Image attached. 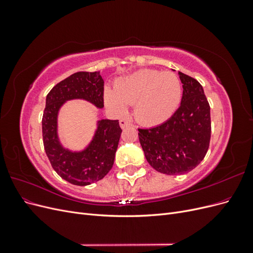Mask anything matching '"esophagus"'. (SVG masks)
<instances>
[{
	"label": "esophagus",
	"mask_w": 253,
	"mask_h": 253,
	"mask_svg": "<svg viewBox=\"0 0 253 253\" xmlns=\"http://www.w3.org/2000/svg\"><path fill=\"white\" fill-rule=\"evenodd\" d=\"M119 124H120V126L122 128H125V127H127V126H131L132 122H131V120H128V119H121L119 121Z\"/></svg>",
	"instance_id": "esophagus-1"
}]
</instances>
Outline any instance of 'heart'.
Returning a JSON list of instances; mask_svg holds the SVG:
<instances>
[{
	"instance_id": "b5f03b06",
	"label": "heart",
	"mask_w": 253,
	"mask_h": 253,
	"mask_svg": "<svg viewBox=\"0 0 253 253\" xmlns=\"http://www.w3.org/2000/svg\"><path fill=\"white\" fill-rule=\"evenodd\" d=\"M114 88L104 91L106 105L124 113L126 104H134L136 119L147 126H156L169 119L181 99L180 80L171 72L144 68L118 80Z\"/></svg>"
}]
</instances>
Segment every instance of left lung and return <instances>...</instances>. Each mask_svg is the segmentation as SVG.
<instances>
[{
  "mask_svg": "<svg viewBox=\"0 0 253 253\" xmlns=\"http://www.w3.org/2000/svg\"><path fill=\"white\" fill-rule=\"evenodd\" d=\"M180 106L170 119L151 128H138L139 141L152 168L168 175L185 174L201 164L211 138L210 105L201 83L178 72Z\"/></svg>",
  "mask_w": 253,
  "mask_h": 253,
  "instance_id": "8db88e82",
  "label": "left lung"
}]
</instances>
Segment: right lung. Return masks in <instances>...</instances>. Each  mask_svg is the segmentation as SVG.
Segmentation results:
<instances>
[{
	"label": "right lung",
	"mask_w": 253,
	"mask_h": 253,
	"mask_svg": "<svg viewBox=\"0 0 253 253\" xmlns=\"http://www.w3.org/2000/svg\"><path fill=\"white\" fill-rule=\"evenodd\" d=\"M104 81L99 72H78L53 86L46 96L42 118L45 153L51 167L64 180L76 186H87L102 179L114 165L122 129L118 120L102 119L88 147L72 152L61 145L57 133L58 112L72 99H84L103 108Z\"/></svg>",
	"instance_id": "obj_1"
}]
</instances>
